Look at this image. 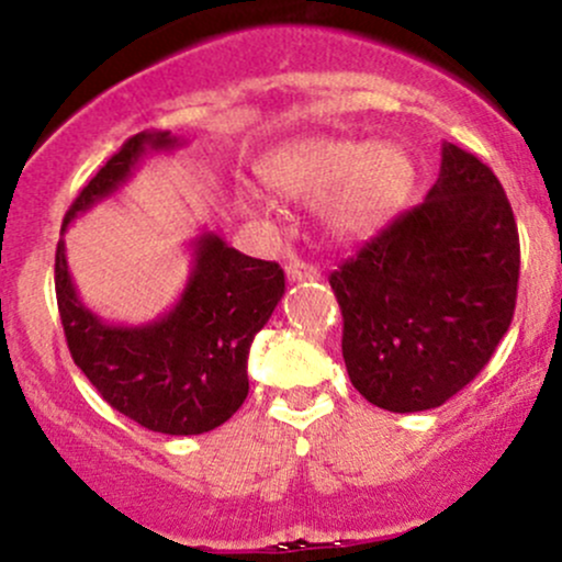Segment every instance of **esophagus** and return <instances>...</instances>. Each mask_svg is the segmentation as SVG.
<instances>
[{"instance_id":"1","label":"esophagus","mask_w":562,"mask_h":562,"mask_svg":"<svg viewBox=\"0 0 562 562\" xmlns=\"http://www.w3.org/2000/svg\"><path fill=\"white\" fill-rule=\"evenodd\" d=\"M285 272H288V280H290V282L319 280L317 267H312V263H306V261H290L288 267H285Z\"/></svg>"}]
</instances>
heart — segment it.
Segmentation results:
<instances>
[{
	"instance_id": "heart-1",
	"label": "heart",
	"mask_w": 562,
	"mask_h": 562,
	"mask_svg": "<svg viewBox=\"0 0 562 562\" xmlns=\"http://www.w3.org/2000/svg\"><path fill=\"white\" fill-rule=\"evenodd\" d=\"M261 177L280 198L322 203L327 227L338 235H362L402 205L415 166L393 142L312 137L272 153L261 164Z\"/></svg>"
}]
</instances>
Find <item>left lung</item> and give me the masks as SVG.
Masks as SVG:
<instances>
[{
  "instance_id": "1",
  "label": "left lung",
  "mask_w": 562,
  "mask_h": 562,
  "mask_svg": "<svg viewBox=\"0 0 562 562\" xmlns=\"http://www.w3.org/2000/svg\"><path fill=\"white\" fill-rule=\"evenodd\" d=\"M518 272V227L499 179L443 142L428 198L330 274L353 389L389 412L449 402L505 338Z\"/></svg>"
}]
</instances>
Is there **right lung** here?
<instances>
[{"label":"right lung","instance_id":"right-lung-1","mask_svg":"<svg viewBox=\"0 0 562 562\" xmlns=\"http://www.w3.org/2000/svg\"><path fill=\"white\" fill-rule=\"evenodd\" d=\"M171 132H139L94 173L63 218L68 224L113 195L147 150H173ZM55 293L70 357L113 409L166 436L209 434L248 396V351L285 293L280 263L250 259L216 232L192 240L187 285L164 317L108 325L76 293L66 240L57 243Z\"/></svg>","mask_w":562,"mask_h":562}]
</instances>
